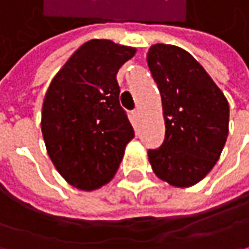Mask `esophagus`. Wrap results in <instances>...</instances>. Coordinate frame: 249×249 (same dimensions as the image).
<instances>
[{
    "label": "esophagus",
    "mask_w": 249,
    "mask_h": 249,
    "mask_svg": "<svg viewBox=\"0 0 249 249\" xmlns=\"http://www.w3.org/2000/svg\"><path fill=\"white\" fill-rule=\"evenodd\" d=\"M132 115H134V118H137V120H138V118H139V110L132 111Z\"/></svg>",
    "instance_id": "1"
}]
</instances>
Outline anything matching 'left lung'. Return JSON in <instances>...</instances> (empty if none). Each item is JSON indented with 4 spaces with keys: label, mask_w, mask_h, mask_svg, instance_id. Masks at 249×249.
Wrapping results in <instances>:
<instances>
[{
    "label": "left lung",
    "mask_w": 249,
    "mask_h": 249,
    "mask_svg": "<svg viewBox=\"0 0 249 249\" xmlns=\"http://www.w3.org/2000/svg\"><path fill=\"white\" fill-rule=\"evenodd\" d=\"M158 84L165 141L149 149L155 175L175 187H190L207 176L228 137L230 107L197 60L182 48L156 43L146 54Z\"/></svg>",
    "instance_id": "1"
}]
</instances>
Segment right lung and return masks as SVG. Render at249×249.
I'll list each match as a JSON object with an SVG mask.
<instances>
[{"label": "right lung", "mask_w": 249, "mask_h": 249, "mask_svg": "<svg viewBox=\"0 0 249 249\" xmlns=\"http://www.w3.org/2000/svg\"><path fill=\"white\" fill-rule=\"evenodd\" d=\"M137 49L91 39L53 77L42 106V135L69 184L91 192L114 178L134 128L120 106L117 73Z\"/></svg>", "instance_id": "add662e5"}]
</instances>
